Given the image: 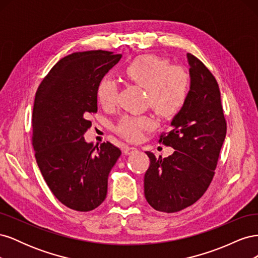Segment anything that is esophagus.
I'll list each match as a JSON object with an SVG mask.
<instances>
[{
    "mask_svg": "<svg viewBox=\"0 0 258 258\" xmlns=\"http://www.w3.org/2000/svg\"><path fill=\"white\" fill-rule=\"evenodd\" d=\"M122 152L124 155H132L138 152V150L136 147H130V146H124L122 148Z\"/></svg>",
    "mask_w": 258,
    "mask_h": 258,
    "instance_id": "esophagus-1",
    "label": "esophagus"
}]
</instances>
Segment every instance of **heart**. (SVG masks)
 Instances as JSON below:
<instances>
[{"label":"heart","instance_id":"heart-1","mask_svg":"<svg viewBox=\"0 0 258 258\" xmlns=\"http://www.w3.org/2000/svg\"><path fill=\"white\" fill-rule=\"evenodd\" d=\"M123 72L130 82L146 89L147 105L163 118L174 117L188 98V72L182 66H170L166 58L156 54H141L130 61ZM97 96L103 108L113 110L118 102L117 84L104 77L98 85ZM154 127L155 122L148 116H123L115 126V131L129 142H138L144 131H150Z\"/></svg>","mask_w":258,"mask_h":258}]
</instances>
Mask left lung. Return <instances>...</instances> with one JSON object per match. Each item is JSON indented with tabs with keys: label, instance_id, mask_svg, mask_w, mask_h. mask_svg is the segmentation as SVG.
Returning <instances> with one entry per match:
<instances>
[{
	"label": "left lung",
	"instance_id": "8db88e82",
	"mask_svg": "<svg viewBox=\"0 0 258 258\" xmlns=\"http://www.w3.org/2000/svg\"><path fill=\"white\" fill-rule=\"evenodd\" d=\"M190 88L183 108L159 142L174 148L167 158L146 152L151 163L144 175V195L155 210L178 212L202 197L214 176L226 137V120L215 77L187 53Z\"/></svg>",
	"mask_w": 258,
	"mask_h": 258
}]
</instances>
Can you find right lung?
<instances>
[{
  "instance_id": "1",
  "label": "right lung",
  "mask_w": 258,
  "mask_h": 258,
  "mask_svg": "<svg viewBox=\"0 0 258 258\" xmlns=\"http://www.w3.org/2000/svg\"><path fill=\"white\" fill-rule=\"evenodd\" d=\"M121 58L105 50L59 60L35 93L32 145L49 189L66 207L88 212L104 201L107 178L121 154L110 142L93 146L84 135L97 113L100 81Z\"/></svg>"
}]
</instances>
